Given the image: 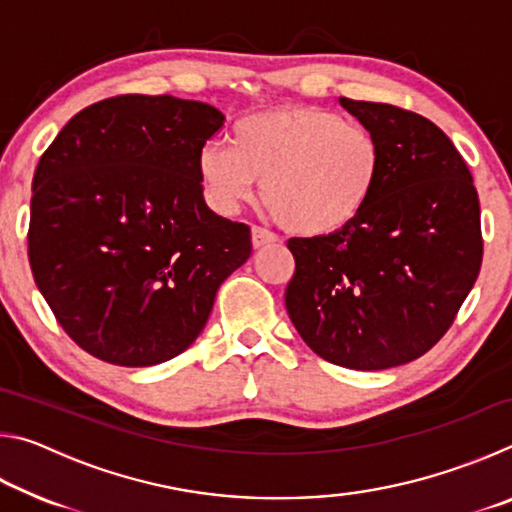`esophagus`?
I'll return each mask as SVG.
<instances>
[{"instance_id": "1", "label": "esophagus", "mask_w": 512, "mask_h": 512, "mask_svg": "<svg viewBox=\"0 0 512 512\" xmlns=\"http://www.w3.org/2000/svg\"><path fill=\"white\" fill-rule=\"evenodd\" d=\"M250 235H253V246L255 248L271 246V244H275V241H277V235H273V232L266 230V228H259V225H253Z\"/></svg>"}]
</instances>
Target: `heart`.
<instances>
[{
	"label": "heart",
	"mask_w": 512,
	"mask_h": 512,
	"mask_svg": "<svg viewBox=\"0 0 512 512\" xmlns=\"http://www.w3.org/2000/svg\"><path fill=\"white\" fill-rule=\"evenodd\" d=\"M198 176L223 212L235 210L262 183L266 210L284 230L329 237L368 210L384 176V149L363 124L296 103L241 119L230 149L203 146Z\"/></svg>",
	"instance_id": "1"
}]
</instances>
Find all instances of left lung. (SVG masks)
Segmentation results:
<instances>
[{
	"label": "left lung",
	"instance_id": "left-lung-1",
	"mask_svg": "<svg viewBox=\"0 0 512 512\" xmlns=\"http://www.w3.org/2000/svg\"><path fill=\"white\" fill-rule=\"evenodd\" d=\"M379 137L384 176L368 210L329 237H291L284 302L334 366L386 370L422 357L456 320L481 271V207L463 155L418 112L341 99Z\"/></svg>",
	"mask_w": 512,
	"mask_h": 512
}]
</instances>
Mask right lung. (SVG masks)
Instances as JSON below:
<instances>
[{
  "label": "right lung",
  "instance_id": "1",
  "mask_svg": "<svg viewBox=\"0 0 512 512\" xmlns=\"http://www.w3.org/2000/svg\"><path fill=\"white\" fill-rule=\"evenodd\" d=\"M225 117L201 101L119 94L67 121L33 173V280L81 350L144 368L185 352L253 253L205 205L198 155Z\"/></svg>",
  "mask_w": 512,
  "mask_h": 512
}]
</instances>
